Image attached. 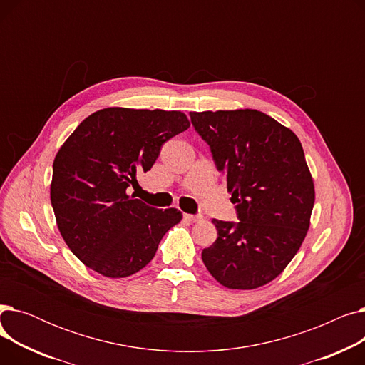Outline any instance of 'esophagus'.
Instances as JSON below:
<instances>
[{
    "label": "esophagus",
    "instance_id": "34e87169",
    "mask_svg": "<svg viewBox=\"0 0 365 365\" xmlns=\"http://www.w3.org/2000/svg\"><path fill=\"white\" fill-rule=\"evenodd\" d=\"M183 217H185L186 220H189V222H200V220L202 219L201 215H185Z\"/></svg>",
    "mask_w": 365,
    "mask_h": 365
}]
</instances>
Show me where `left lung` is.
Here are the masks:
<instances>
[{"label":"left lung","mask_w":365,"mask_h":365,"mask_svg":"<svg viewBox=\"0 0 365 365\" xmlns=\"http://www.w3.org/2000/svg\"><path fill=\"white\" fill-rule=\"evenodd\" d=\"M225 176L238 222L215 219L217 240L202 250L208 272L234 290L277 278L309 227L314 182L296 134L260 110L189 112Z\"/></svg>","instance_id":"8db88e82"}]
</instances>
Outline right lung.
<instances>
[{
  "instance_id": "add662e5",
  "label": "right lung",
  "mask_w": 365,
  "mask_h": 365,
  "mask_svg": "<svg viewBox=\"0 0 365 365\" xmlns=\"http://www.w3.org/2000/svg\"><path fill=\"white\" fill-rule=\"evenodd\" d=\"M189 128L179 110L106 108L87 117L57 152L50 198L59 231L90 269L109 278L139 272L157 253L178 208L128 195L161 146Z\"/></svg>"
}]
</instances>
